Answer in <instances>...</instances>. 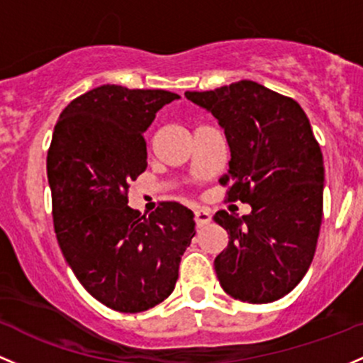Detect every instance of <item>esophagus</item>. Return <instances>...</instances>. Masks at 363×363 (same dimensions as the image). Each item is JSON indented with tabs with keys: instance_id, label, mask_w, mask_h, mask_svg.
<instances>
[{
	"instance_id": "esophagus-1",
	"label": "esophagus",
	"mask_w": 363,
	"mask_h": 363,
	"mask_svg": "<svg viewBox=\"0 0 363 363\" xmlns=\"http://www.w3.org/2000/svg\"><path fill=\"white\" fill-rule=\"evenodd\" d=\"M210 218H212V215H210V210L198 208L196 212H194V222H196L198 227H203V225L208 224Z\"/></svg>"
}]
</instances>
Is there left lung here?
I'll use <instances>...</instances> for the list:
<instances>
[{
  "label": "left lung",
  "instance_id": "left-lung-1",
  "mask_svg": "<svg viewBox=\"0 0 363 363\" xmlns=\"http://www.w3.org/2000/svg\"><path fill=\"white\" fill-rule=\"evenodd\" d=\"M186 98L224 127L225 200L252 205L242 217L213 215L229 234L213 262L218 282L240 301H276L308 270L324 215V160L308 117L293 98L253 81L186 91Z\"/></svg>",
  "mask_w": 363,
  "mask_h": 363
}]
</instances>
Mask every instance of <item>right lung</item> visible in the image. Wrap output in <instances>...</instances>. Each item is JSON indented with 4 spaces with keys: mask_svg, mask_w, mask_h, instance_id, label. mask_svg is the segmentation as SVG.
<instances>
[{
    "mask_svg": "<svg viewBox=\"0 0 363 363\" xmlns=\"http://www.w3.org/2000/svg\"><path fill=\"white\" fill-rule=\"evenodd\" d=\"M177 98L163 89L94 87L60 113L48 150L63 257L86 291L117 312H145L169 298L194 236V215L181 203L162 201L148 217L127 205L130 181L148 165L145 130Z\"/></svg>",
    "mask_w": 363,
    "mask_h": 363,
    "instance_id": "obj_1",
    "label": "right lung"
}]
</instances>
